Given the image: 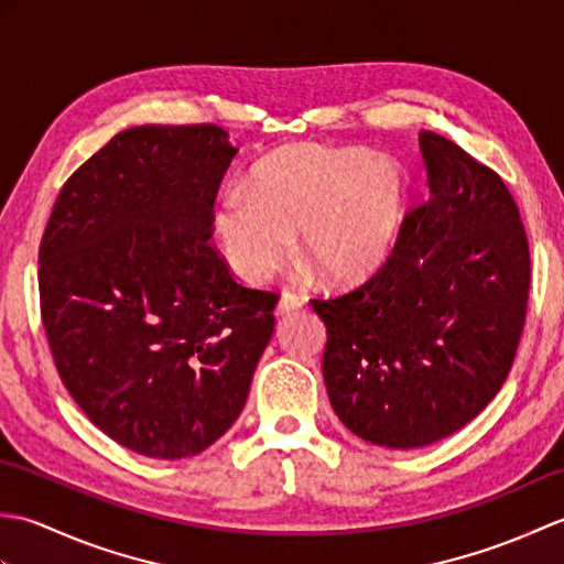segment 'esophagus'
Listing matches in <instances>:
<instances>
[{"instance_id":"esophagus-1","label":"esophagus","mask_w":564,"mask_h":564,"mask_svg":"<svg viewBox=\"0 0 564 564\" xmlns=\"http://www.w3.org/2000/svg\"><path fill=\"white\" fill-rule=\"evenodd\" d=\"M305 305V301L301 295H295V293H291V291H285L283 295H281V301H279V305H275V315H291V313H295V310H301Z\"/></svg>"}]
</instances>
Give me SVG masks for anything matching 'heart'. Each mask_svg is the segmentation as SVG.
I'll return each mask as SVG.
<instances>
[{
    "mask_svg": "<svg viewBox=\"0 0 564 564\" xmlns=\"http://www.w3.org/2000/svg\"><path fill=\"white\" fill-rule=\"evenodd\" d=\"M406 208L402 166L364 148L303 145L263 160L249 191L232 186L215 227L232 269L263 283L291 257L301 230L303 254L332 281L373 275L392 254Z\"/></svg>",
    "mask_w": 564,
    "mask_h": 564,
    "instance_id": "obj_1",
    "label": "heart"
}]
</instances>
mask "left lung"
<instances>
[{
	"label": "left lung",
	"instance_id": "8db88e82",
	"mask_svg": "<svg viewBox=\"0 0 564 564\" xmlns=\"http://www.w3.org/2000/svg\"><path fill=\"white\" fill-rule=\"evenodd\" d=\"M419 142L431 198L366 283L313 301L332 410L386 448L429 446L492 402L531 289L529 237L501 176L431 130Z\"/></svg>",
	"mask_w": 564,
	"mask_h": 564
}]
</instances>
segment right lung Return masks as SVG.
I'll use <instances>...</instances> for the list:
<instances>
[{
    "mask_svg": "<svg viewBox=\"0 0 564 564\" xmlns=\"http://www.w3.org/2000/svg\"><path fill=\"white\" fill-rule=\"evenodd\" d=\"M237 148L220 126H138L72 174L39 249L59 378L94 424L148 458H188L247 402L279 295L239 285L210 242Z\"/></svg>",
    "mask_w": 564,
    "mask_h": 564,
    "instance_id": "add662e5",
    "label": "right lung"
}]
</instances>
